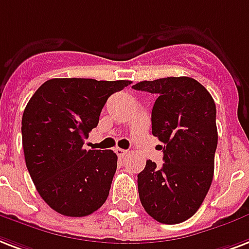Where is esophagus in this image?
<instances>
[{
    "label": "esophagus",
    "mask_w": 249,
    "mask_h": 249,
    "mask_svg": "<svg viewBox=\"0 0 249 249\" xmlns=\"http://www.w3.org/2000/svg\"><path fill=\"white\" fill-rule=\"evenodd\" d=\"M115 151H116V154L119 155V157H120V158H123V157H125V155L128 154V151H126V150L120 149V147H117V149L115 150Z\"/></svg>",
    "instance_id": "34e87169"
}]
</instances>
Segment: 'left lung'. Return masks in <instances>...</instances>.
Returning <instances> with one entry per match:
<instances>
[{
  "label": "left lung",
  "mask_w": 249,
  "mask_h": 249,
  "mask_svg": "<svg viewBox=\"0 0 249 249\" xmlns=\"http://www.w3.org/2000/svg\"><path fill=\"white\" fill-rule=\"evenodd\" d=\"M132 87L158 96L151 111V132L163 143L162 166L149 159L137 176L142 206L164 225L187 221L204 202L213 181L215 103L189 77L142 81Z\"/></svg>",
  "instance_id": "1"
}]
</instances>
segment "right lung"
Instances as JSON below:
<instances>
[{"instance_id":"1","label":"right lung","mask_w":249,"mask_h":249,"mask_svg":"<svg viewBox=\"0 0 249 249\" xmlns=\"http://www.w3.org/2000/svg\"><path fill=\"white\" fill-rule=\"evenodd\" d=\"M130 81L53 78L24 108L22 145L37 192L57 213L86 217L106 202L117 168L112 150L83 149L113 92Z\"/></svg>"}]
</instances>
